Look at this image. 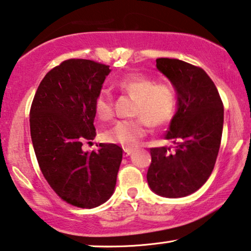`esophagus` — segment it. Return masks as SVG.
<instances>
[{"mask_svg":"<svg viewBox=\"0 0 251 251\" xmlns=\"http://www.w3.org/2000/svg\"><path fill=\"white\" fill-rule=\"evenodd\" d=\"M132 152H133V149H129V148H124V151H123V153H124V156H125V157L129 156V155H131Z\"/></svg>","mask_w":251,"mask_h":251,"instance_id":"obj_1","label":"esophagus"}]
</instances>
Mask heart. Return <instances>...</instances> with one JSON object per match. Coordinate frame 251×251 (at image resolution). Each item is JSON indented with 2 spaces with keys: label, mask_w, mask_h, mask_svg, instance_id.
<instances>
[{
  "label": "heart",
  "mask_w": 251,
  "mask_h": 251,
  "mask_svg": "<svg viewBox=\"0 0 251 251\" xmlns=\"http://www.w3.org/2000/svg\"><path fill=\"white\" fill-rule=\"evenodd\" d=\"M117 87L135 100L132 115L138 118L120 120L103 133V139L125 148H133L146 135L147 127L160 129L172 122L176 109V93L169 82H156L149 76L131 73L123 76ZM95 111L101 120L115 116L113 100L109 93L100 92L95 99Z\"/></svg>",
  "instance_id": "heart-1"
}]
</instances>
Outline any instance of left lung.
Segmentation results:
<instances>
[{
	"instance_id": "obj_1",
	"label": "left lung",
	"mask_w": 251,
	"mask_h": 251,
	"mask_svg": "<svg viewBox=\"0 0 251 251\" xmlns=\"http://www.w3.org/2000/svg\"><path fill=\"white\" fill-rule=\"evenodd\" d=\"M156 66L171 80L178 111L165 138L173 148H150L147 180L164 198H183L204 185L215 168L222 141L224 105L205 71L176 58H157Z\"/></svg>"
}]
</instances>
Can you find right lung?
Segmentation results:
<instances>
[{
  "label": "right lung",
  "instance_id": "add662e5",
  "mask_svg": "<svg viewBox=\"0 0 251 251\" xmlns=\"http://www.w3.org/2000/svg\"><path fill=\"white\" fill-rule=\"evenodd\" d=\"M109 68L91 59H66L45 75L29 110L40 170L53 192L78 208L108 201L123 158L115 143H100L92 152L81 148L96 135L95 99Z\"/></svg>",
  "mask_w": 251,
  "mask_h": 251
}]
</instances>
